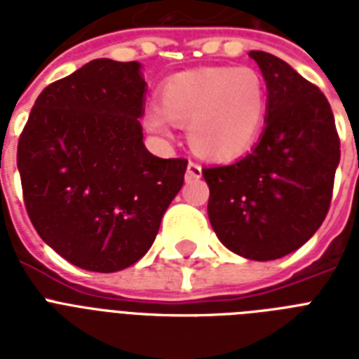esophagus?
Wrapping results in <instances>:
<instances>
[{"label":"esophagus","instance_id":"esophagus-1","mask_svg":"<svg viewBox=\"0 0 359 359\" xmlns=\"http://www.w3.org/2000/svg\"><path fill=\"white\" fill-rule=\"evenodd\" d=\"M201 175H203V171H201V165H199V163L197 162H188V169H186V179L188 180H191V179H201Z\"/></svg>","mask_w":359,"mask_h":359}]
</instances>
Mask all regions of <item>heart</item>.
<instances>
[{"label": "heart", "instance_id": "heart-1", "mask_svg": "<svg viewBox=\"0 0 359 359\" xmlns=\"http://www.w3.org/2000/svg\"><path fill=\"white\" fill-rule=\"evenodd\" d=\"M162 108L147 109V128L171 134V121L188 126L197 154L231 162L250 151L268 109L266 83L251 67H207L171 76L160 89Z\"/></svg>", "mask_w": 359, "mask_h": 359}]
</instances>
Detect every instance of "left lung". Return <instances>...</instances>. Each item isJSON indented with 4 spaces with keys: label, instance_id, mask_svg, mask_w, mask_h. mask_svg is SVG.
<instances>
[{
    "label": "left lung",
    "instance_id": "left-lung-1",
    "mask_svg": "<svg viewBox=\"0 0 359 359\" xmlns=\"http://www.w3.org/2000/svg\"><path fill=\"white\" fill-rule=\"evenodd\" d=\"M250 57L266 81V126L250 154L205 168L203 177L219 242L251 261H273L323 225L341 158L339 135L317 86L272 53L253 50Z\"/></svg>",
    "mask_w": 359,
    "mask_h": 359
}]
</instances>
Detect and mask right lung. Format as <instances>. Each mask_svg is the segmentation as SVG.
I'll return each mask as SVG.
<instances>
[{
	"mask_svg": "<svg viewBox=\"0 0 359 359\" xmlns=\"http://www.w3.org/2000/svg\"><path fill=\"white\" fill-rule=\"evenodd\" d=\"M137 61L95 59L39 95L18 140L24 203L39 236L74 266L119 272L145 255L188 160L147 151Z\"/></svg>",
	"mask_w": 359,
	"mask_h": 359,
	"instance_id": "add662e5",
	"label": "right lung"
}]
</instances>
